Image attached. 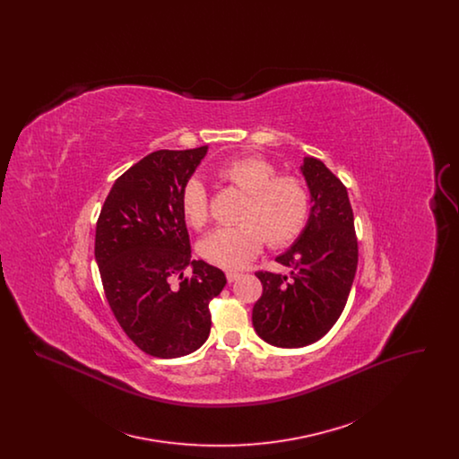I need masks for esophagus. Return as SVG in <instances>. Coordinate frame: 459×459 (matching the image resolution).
Segmentation results:
<instances>
[{
    "mask_svg": "<svg viewBox=\"0 0 459 459\" xmlns=\"http://www.w3.org/2000/svg\"><path fill=\"white\" fill-rule=\"evenodd\" d=\"M239 277V272H232V270H230V272H227V281H229V282H236Z\"/></svg>",
    "mask_w": 459,
    "mask_h": 459,
    "instance_id": "esophagus-1",
    "label": "esophagus"
}]
</instances>
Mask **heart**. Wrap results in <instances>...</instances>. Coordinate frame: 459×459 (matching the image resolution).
Segmentation results:
<instances>
[{
	"label": "heart",
	"mask_w": 459,
	"mask_h": 459,
	"mask_svg": "<svg viewBox=\"0 0 459 459\" xmlns=\"http://www.w3.org/2000/svg\"><path fill=\"white\" fill-rule=\"evenodd\" d=\"M215 177L246 193L234 227H220L199 242V255L221 268H240L262 251L264 239L287 247L305 232L311 213V191L305 178L279 174L277 165L262 154H240L223 161ZM186 223L201 230L210 220L204 186L193 178L180 196Z\"/></svg>",
	"instance_id": "heart-1"
}]
</instances>
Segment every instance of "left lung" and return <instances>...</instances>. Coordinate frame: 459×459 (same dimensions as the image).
<instances>
[{"label":"left lung","instance_id":"obj_1","mask_svg":"<svg viewBox=\"0 0 459 459\" xmlns=\"http://www.w3.org/2000/svg\"><path fill=\"white\" fill-rule=\"evenodd\" d=\"M301 172L313 206L305 232L277 256L289 273L256 272L263 294L253 307V325L277 348H303L322 339L348 303L358 268L346 186L316 158H305Z\"/></svg>","mask_w":459,"mask_h":459}]
</instances>
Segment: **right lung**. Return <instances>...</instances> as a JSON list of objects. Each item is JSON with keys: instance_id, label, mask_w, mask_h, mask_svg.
<instances>
[{"instance_id": "right-lung-1", "label": "right lung", "mask_w": 459, "mask_h": 459, "mask_svg": "<svg viewBox=\"0 0 459 459\" xmlns=\"http://www.w3.org/2000/svg\"><path fill=\"white\" fill-rule=\"evenodd\" d=\"M206 152L144 156L115 180L96 223L94 256L109 307L132 342L154 358L186 356L204 344L210 301L227 284L220 268L191 260L180 210Z\"/></svg>"}]
</instances>
